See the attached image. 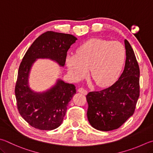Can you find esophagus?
Returning <instances> with one entry per match:
<instances>
[{
  "label": "esophagus",
  "instance_id": "1",
  "mask_svg": "<svg viewBox=\"0 0 153 153\" xmlns=\"http://www.w3.org/2000/svg\"><path fill=\"white\" fill-rule=\"evenodd\" d=\"M78 92H79V93H82V94H86L88 93V91L86 90V89H85V88H79V89H78Z\"/></svg>",
  "mask_w": 153,
  "mask_h": 153
}]
</instances>
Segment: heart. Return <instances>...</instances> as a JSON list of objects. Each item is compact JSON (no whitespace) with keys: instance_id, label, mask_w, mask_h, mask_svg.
Returning <instances> with one entry per match:
<instances>
[{"instance_id":"b5f03b06","label":"heart","mask_w":153,"mask_h":153,"mask_svg":"<svg viewBox=\"0 0 153 153\" xmlns=\"http://www.w3.org/2000/svg\"><path fill=\"white\" fill-rule=\"evenodd\" d=\"M125 57V48L120 42L93 39L80 45L76 54L68 55L67 65L74 79L84 78L90 68L95 83L105 86L119 77Z\"/></svg>"}]
</instances>
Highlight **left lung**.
Here are the masks:
<instances>
[{
  "mask_svg": "<svg viewBox=\"0 0 153 153\" xmlns=\"http://www.w3.org/2000/svg\"><path fill=\"white\" fill-rule=\"evenodd\" d=\"M126 61L119 80L109 87L86 95L87 118L93 128L109 131L119 128L134 114L140 94V69L133 50L125 40Z\"/></svg>",
  "mask_w": 153,
  "mask_h": 153,
  "instance_id": "8db88e82",
  "label": "left lung"
}]
</instances>
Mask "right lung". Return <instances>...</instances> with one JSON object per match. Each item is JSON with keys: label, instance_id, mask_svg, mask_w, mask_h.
<instances>
[{"label": "right lung", "instance_id": "obj_1", "mask_svg": "<svg viewBox=\"0 0 153 153\" xmlns=\"http://www.w3.org/2000/svg\"><path fill=\"white\" fill-rule=\"evenodd\" d=\"M77 39L72 34L47 31L33 42L20 64L16 82L17 109L28 125L39 130H53L61 125L75 86L59 80L46 93L38 94L28 85L30 69L36 59L48 58L64 66L67 51Z\"/></svg>", "mask_w": 153, "mask_h": 153}]
</instances>
